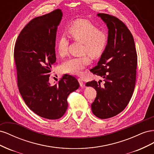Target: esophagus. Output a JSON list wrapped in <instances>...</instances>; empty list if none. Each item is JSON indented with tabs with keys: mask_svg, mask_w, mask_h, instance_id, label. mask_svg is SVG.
Returning <instances> with one entry per match:
<instances>
[{
	"mask_svg": "<svg viewBox=\"0 0 154 154\" xmlns=\"http://www.w3.org/2000/svg\"><path fill=\"white\" fill-rule=\"evenodd\" d=\"M78 82H79V83H80V87H84V83H83V80L82 78H78Z\"/></svg>",
	"mask_w": 154,
	"mask_h": 154,
	"instance_id": "obj_1",
	"label": "esophagus"
}]
</instances>
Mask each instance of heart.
I'll list each match as a JSON object with an SVG mask.
<instances>
[{
  "instance_id": "heart-1",
  "label": "heart",
  "mask_w": 154,
  "mask_h": 154,
  "mask_svg": "<svg viewBox=\"0 0 154 154\" xmlns=\"http://www.w3.org/2000/svg\"><path fill=\"white\" fill-rule=\"evenodd\" d=\"M69 36L76 42L82 44L80 57L70 58L63 62L60 66L63 73L80 75L83 70L91 63L88 54L96 58L103 52L108 44L109 38L105 32L99 29L89 21L78 20L73 22L67 30ZM69 41L65 34L60 35L57 40V51L59 57H64L68 53Z\"/></svg>"
}]
</instances>
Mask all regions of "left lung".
Segmentation results:
<instances>
[{
  "instance_id": "obj_1",
  "label": "left lung",
  "mask_w": 154,
  "mask_h": 154,
  "mask_svg": "<svg viewBox=\"0 0 154 154\" xmlns=\"http://www.w3.org/2000/svg\"><path fill=\"white\" fill-rule=\"evenodd\" d=\"M108 27L109 41L93 74L104 78L101 86L95 80L86 83L97 95L91 104L93 114L100 119L110 118L122 112L132 96L136 84L137 56L133 36L118 18L98 13ZM99 83V82H98Z\"/></svg>"
}]
</instances>
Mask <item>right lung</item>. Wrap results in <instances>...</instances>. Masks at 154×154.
I'll list each match as a JSON object with an SVG mask.
<instances>
[{"instance_id": "1", "label": "right lung", "mask_w": 154, "mask_h": 154, "mask_svg": "<svg viewBox=\"0 0 154 154\" xmlns=\"http://www.w3.org/2000/svg\"><path fill=\"white\" fill-rule=\"evenodd\" d=\"M63 13L58 9L31 20L22 30L14 49L18 90L36 114L57 119L67 110V97L80 87L76 79L65 74L57 84L49 82L55 63V42Z\"/></svg>"}]
</instances>
